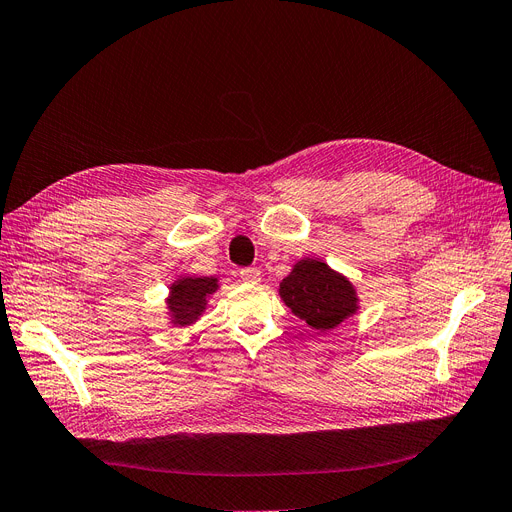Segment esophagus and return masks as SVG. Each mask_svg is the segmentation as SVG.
<instances>
[{
    "mask_svg": "<svg viewBox=\"0 0 512 512\" xmlns=\"http://www.w3.org/2000/svg\"><path fill=\"white\" fill-rule=\"evenodd\" d=\"M240 278L244 280V282H259V270L257 268H242L240 270Z\"/></svg>",
    "mask_w": 512,
    "mask_h": 512,
    "instance_id": "1",
    "label": "esophagus"
}]
</instances>
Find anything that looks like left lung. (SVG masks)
<instances>
[{
	"mask_svg": "<svg viewBox=\"0 0 512 512\" xmlns=\"http://www.w3.org/2000/svg\"><path fill=\"white\" fill-rule=\"evenodd\" d=\"M278 293L291 312L316 331H331L358 312L352 282L320 259H299L282 278Z\"/></svg>",
	"mask_w": 512,
	"mask_h": 512,
	"instance_id": "obj_1",
	"label": "left lung"
}]
</instances>
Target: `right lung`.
<instances>
[{
  "label": "right lung",
  "instance_id": "1",
  "mask_svg": "<svg viewBox=\"0 0 512 512\" xmlns=\"http://www.w3.org/2000/svg\"><path fill=\"white\" fill-rule=\"evenodd\" d=\"M219 289L215 276H179L166 297V314L175 327H189L206 310L208 299Z\"/></svg>",
  "mask_w": 512,
  "mask_h": 512
}]
</instances>
